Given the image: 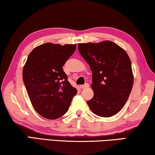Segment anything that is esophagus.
<instances>
[{
  "label": "esophagus",
  "mask_w": 155,
  "mask_h": 155,
  "mask_svg": "<svg viewBox=\"0 0 155 155\" xmlns=\"http://www.w3.org/2000/svg\"><path fill=\"white\" fill-rule=\"evenodd\" d=\"M89 87V84H85L84 85H80V87L81 89H84V88H87V87Z\"/></svg>",
  "instance_id": "1"
}]
</instances>
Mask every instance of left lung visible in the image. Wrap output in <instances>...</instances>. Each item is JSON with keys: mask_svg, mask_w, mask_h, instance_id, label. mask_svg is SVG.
<instances>
[{"mask_svg": "<svg viewBox=\"0 0 155 155\" xmlns=\"http://www.w3.org/2000/svg\"><path fill=\"white\" fill-rule=\"evenodd\" d=\"M78 51L92 71L94 96L87 101L90 108L100 117L117 114L127 101L134 84L127 54L110 41L78 44Z\"/></svg>", "mask_w": 155, "mask_h": 155, "instance_id": "obj_1", "label": "left lung"}]
</instances>
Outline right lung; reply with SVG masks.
Wrapping results in <instances>:
<instances>
[{
  "label": "right lung",
  "mask_w": 155,
  "mask_h": 155,
  "mask_svg": "<svg viewBox=\"0 0 155 155\" xmlns=\"http://www.w3.org/2000/svg\"><path fill=\"white\" fill-rule=\"evenodd\" d=\"M76 45L46 43L35 48L28 57L23 80L34 108L45 118L63 116L77 93L63 68Z\"/></svg>",
  "instance_id": "obj_1"
}]
</instances>
